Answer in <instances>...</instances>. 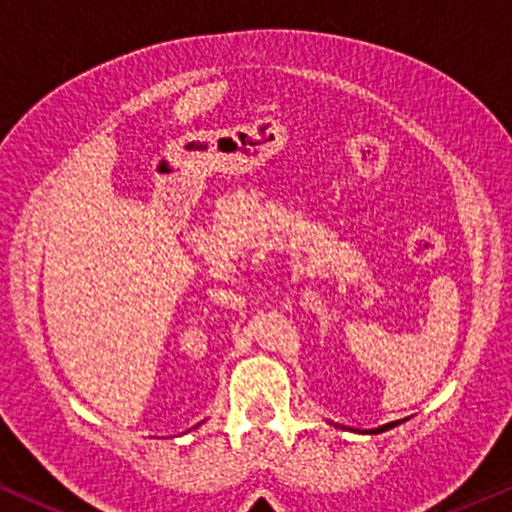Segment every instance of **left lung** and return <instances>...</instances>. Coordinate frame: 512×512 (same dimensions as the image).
Segmentation results:
<instances>
[{
	"mask_svg": "<svg viewBox=\"0 0 512 512\" xmlns=\"http://www.w3.org/2000/svg\"><path fill=\"white\" fill-rule=\"evenodd\" d=\"M328 423H331V420H328ZM399 423H401V420H392V423H387V425H378V428H373V430H352V428H345V425H338V423H331V425H335V428H340V430L359 432V435H380V432H385V430H392V428H397Z\"/></svg>",
	"mask_w": 512,
	"mask_h": 512,
	"instance_id": "1",
	"label": "left lung"
}]
</instances>
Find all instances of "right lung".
<instances>
[{"label": "right lung", "mask_w": 512, "mask_h": 512, "mask_svg": "<svg viewBox=\"0 0 512 512\" xmlns=\"http://www.w3.org/2000/svg\"><path fill=\"white\" fill-rule=\"evenodd\" d=\"M198 425H200V423H198ZM198 425H196V428H198Z\"/></svg>", "instance_id": "right-lung-1"}]
</instances>
